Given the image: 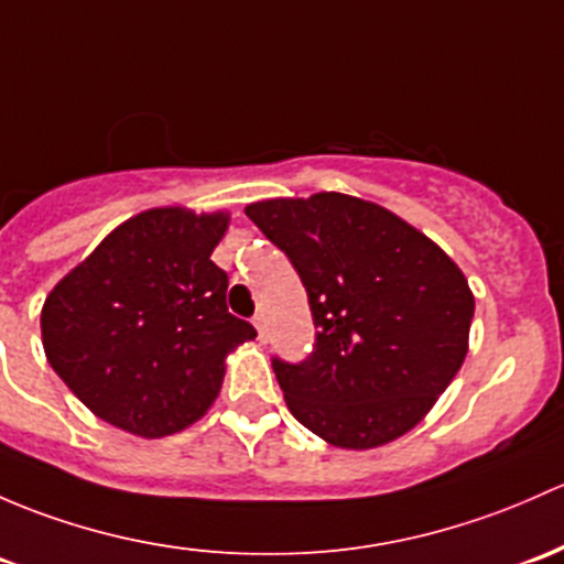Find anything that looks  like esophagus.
Masks as SVG:
<instances>
[{"mask_svg": "<svg viewBox=\"0 0 564 564\" xmlns=\"http://www.w3.org/2000/svg\"><path fill=\"white\" fill-rule=\"evenodd\" d=\"M253 327H257V332H259V340H267V322H264V316H257L253 318Z\"/></svg>", "mask_w": 564, "mask_h": 564, "instance_id": "esophagus-1", "label": "esophagus"}]
</instances>
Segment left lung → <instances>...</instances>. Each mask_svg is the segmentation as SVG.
I'll use <instances>...</instances> for the list:
<instances>
[{"label": "left lung", "mask_w": 564, "mask_h": 564, "mask_svg": "<svg viewBox=\"0 0 564 564\" xmlns=\"http://www.w3.org/2000/svg\"><path fill=\"white\" fill-rule=\"evenodd\" d=\"M300 272L316 346L272 359L289 411L329 446L367 452L411 432L467 357L465 272L387 207L340 192L246 205Z\"/></svg>", "instance_id": "8db88e82"}]
</instances>
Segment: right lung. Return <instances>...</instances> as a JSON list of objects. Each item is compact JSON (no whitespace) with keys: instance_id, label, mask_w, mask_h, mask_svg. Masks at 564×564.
Wrapping results in <instances>:
<instances>
[{"instance_id":"right-lung-1","label":"right lung","mask_w":564,"mask_h":564,"mask_svg":"<svg viewBox=\"0 0 564 564\" xmlns=\"http://www.w3.org/2000/svg\"><path fill=\"white\" fill-rule=\"evenodd\" d=\"M227 229V210L151 207L51 289L45 357L94 416L164 437L216 402L227 357L257 337L227 311L229 278L210 259Z\"/></svg>"}]
</instances>
